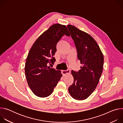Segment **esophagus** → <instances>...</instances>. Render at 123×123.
Segmentation results:
<instances>
[{
	"mask_svg": "<svg viewBox=\"0 0 123 123\" xmlns=\"http://www.w3.org/2000/svg\"><path fill=\"white\" fill-rule=\"evenodd\" d=\"M62 74L63 76L65 75L66 74H69L70 73V70L69 69H68L67 70H64V71H62Z\"/></svg>",
	"mask_w": 123,
	"mask_h": 123,
	"instance_id": "34e87169",
	"label": "esophagus"
}]
</instances>
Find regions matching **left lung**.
I'll return each instance as SVG.
<instances>
[{
	"instance_id": "8db88e82",
	"label": "left lung",
	"mask_w": 123,
	"mask_h": 123,
	"mask_svg": "<svg viewBox=\"0 0 123 123\" xmlns=\"http://www.w3.org/2000/svg\"><path fill=\"white\" fill-rule=\"evenodd\" d=\"M83 65L78 72L72 71L74 81L68 92L75 99H86L96 89L101 76L104 56L96 41L90 34L71 25L67 26Z\"/></svg>"
}]
</instances>
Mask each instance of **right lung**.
Segmentation results:
<instances>
[{
  "mask_svg": "<svg viewBox=\"0 0 123 123\" xmlns=\"http://www.w3.org/2000/svg\"><path fill=\"white\" fill-rule=\"evenodd\" d=\"M69 33L65 25H51L37 39L26 59L25 73L27 83L32 92L38 97H46L54 90L62 74L48 66L56 61L54 57L56 45L62 37Z\"/></svg>",
  "mask_w": 123,
  "mask_h": 123,
  "instance_id": "obj_1",
  "label": "right lung"
}]
</instances>
